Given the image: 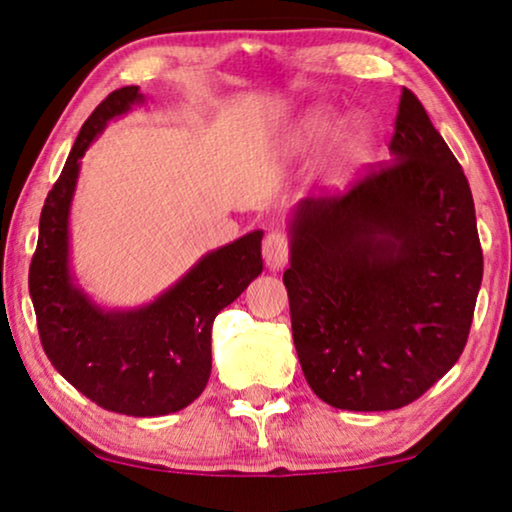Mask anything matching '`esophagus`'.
<instances>
[{"instance_id": "1", "label": "esophagus", "mask_w": 512, "mask_h": 512, "mask_svg": "<svg viewBox=\"0 0 512 512\" xmlns=\"http://www.w3.org/2000/svg\"><path fill=\"white\" fill-rule=\"evenodd\" d=\"M291 254V235L286 230H270L263 240V258L270 270H282Z\"/></svg>"}]
</instances>
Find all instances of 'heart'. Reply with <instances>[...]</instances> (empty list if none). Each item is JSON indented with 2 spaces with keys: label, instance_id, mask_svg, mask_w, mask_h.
<instances>
[{
  "label": "heart",
  "instance_id": "b5f03b06",
  "mask_svg": "<svg viewBox=\"0 0 512 512\" xmlns=\"http://www.w3.org/2000/svg\"><path fill=\"white\" fill-rule=\"evenodd\" d=\"M338 118L328 111H319L307 118V123L300 128L298 137L293 139V146H296L298 153H314L324 146L328 139L335 135L338 130ZM370 146V132L366 125H354L352 130L345 132V137L340 139L338 153H335V172H347L352 170L354 165H359L363 156L368 153Z\"/></svg>",
  "mask_w": 512,
  "mask_h": 512
}]
</instances>
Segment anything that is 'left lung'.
<instances>
[{
	"instance_id": "left-lung-1",
	"label": "left lung",
	"mask_w": 512,
	"mask_h": 512,
	"mask_svg": "<svg viewBox=\"0 0 512 512\" xmlns=\"http://www.w3.org/2000/svg\"><path fill=\"white\" fill-rule=\"evenodd\" d=\"M389 151L293 221V345L314 394L340 410H396L429 391L464 352L482 282L468 179L408 88Z\"/></svg>"
}]
</instances>
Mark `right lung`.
<instances>
[{
	"instance_id": "1",
	"label": "right lung",
	"mask_w": 512,
	"mask_h": 512,
	"mask_svg": "<svg viewBox=\"0 0 512 512\" xmlns=\"http://www.w3.org/2000/svg\"><path fill=\"white\" fill-rule=\"evenodd\" d=\"M139 100L137 86L118 88L83 123L41 209L30 296L41 347L72 387L104 410L158 417L186 408L207 387L214 317L261 275L263 233L254 230L212 251L142 310L104 312L74 289L67 265V216L79 158L109 118Z\"/></svg>"
}]
</instances>
